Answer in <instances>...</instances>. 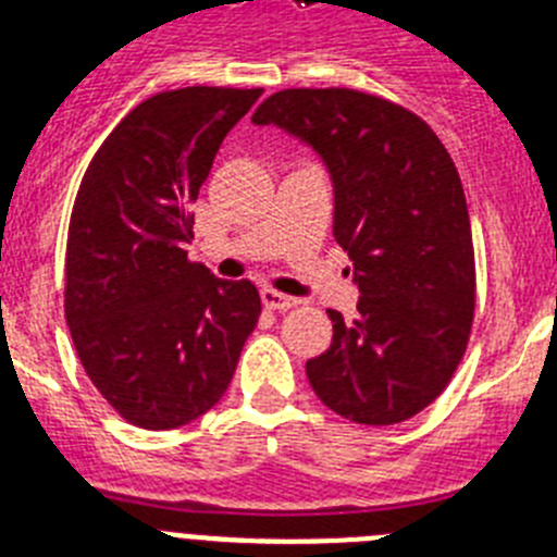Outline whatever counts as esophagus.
Listing matches in <instances>:
<instances>
[{
	"label": "esophagus",
	"instance_id": "esophagus-1",
	"mask_svg": "<svg viewBox=\"0 0 557 557\" xmlns=\"http://www.w3.org/2000/svg\"><path fill=\"white\" fill-rule=\"evenodd\" d=\"M262 304L268 309H275V312H284V309L298 307V298L278 293V289H273V287H264L262 289Z\"/></svg>",
	"mask_w": 557,
	"mask_h": 557
}]
</instances>
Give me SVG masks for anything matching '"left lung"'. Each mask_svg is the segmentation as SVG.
<instances>
[{
    "mask_svg": "<svg viewBox=\"0 0 557 557\" xmlns=\"http://www.w3.org/2000/svg\"><path fill=\"white\" fill-rule=\"evenodd\" d=\"M312 147L334 189V239L348 250L357 314L307 362L337 416L387 426L449 385L474 321V245L455 161L407 108L354 88H287L256 108Z\"/></svg>",
    "mask_w": 557,
    "mask_h": 557,
    "instance_id": "left-lung-1",
    "label": "left lung"
}]
</instances>
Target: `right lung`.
Instances as JSON below:
<instances>
[{"label": "right lung", "instance_id": "right-lung-1", "mask_svg": "<svg viewBox=\"0 0 557 557\" xmlns=\"http://www.w3.org/2000/svg\"><path fill=\"white\" fill-rule=\"evenodd\" d=\"M262 88L161 91L108 133L83 175L66 243V323L108 405L175 430L218 405L262 298L189 262L198 200L231 127Z\"/></svg>", "mask_w": 557, "mask_h": 557}]
</instances>
